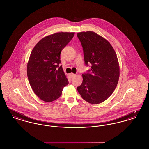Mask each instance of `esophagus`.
<instances>
[{
    "mask_svg": "<svg viewBox=\"0 0 149 149\" xmlns=\"http://www.w3.org/2000/svg\"><path fill=\"white\" fill-rule=\"evenodd\" d=\"M69 76H70L71 78H72V77H74L75 76V74H73V73H70V74H69Z\"/></svg>",
    "mask_w": 149,
    "mask_h": 149,
    "instance_id": "34e87169",
    "label": "esophagus"
}]
</instances>
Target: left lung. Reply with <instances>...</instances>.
<instances>
[{
    "label": "left lung",
    "instance_id": "left-lung-1",
    "mask_svg": "<svg viewBox=\"0 0 149 149\" xmlns=\"http://www.w3.org/2000/svg\"><path fill=\"white\" fill-rule=\"evenodd\" d=\"M85 64H92L91 72L82 74L78 92L87 102L97 104L108 99L116 89L120 66L116 52L106 39L93 31L79 32Z\"/></svg>",
    "mask_w": 149,
    "mask_h": 149
}]
</instances>
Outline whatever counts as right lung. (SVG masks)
Segmentation results:
<instances>
[{
    "label": "right lung",
    "mask_w": 149,
    "mask_h": 149,
    "mask_svg": "<svg viewBox=\"0 0 149 149\" xmlns=\"http://www.w3.org/2000/svg\"><path fill=\"white\" fill-rule=\"evenodd\" d=\"M75 32H57L47 36L36 45L27 63V77L36 95L51 102L62 94L69 82L61 63L60 54Z\"/></svg>",
    "instance_id": "add662e5"
}]
</instances>
